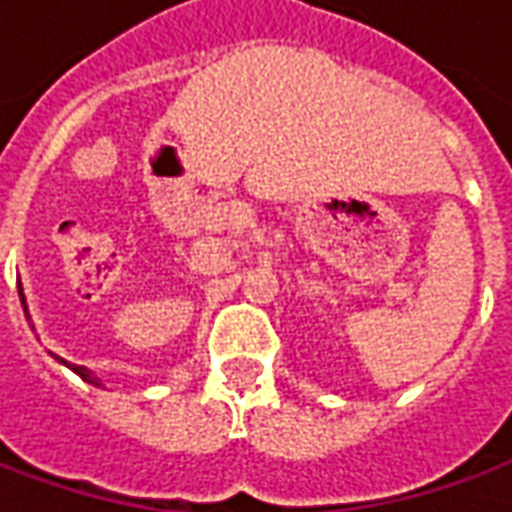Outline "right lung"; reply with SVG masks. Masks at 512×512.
Wrapping results in <instances>:
<instances>
[{
	"label": "right lung",
	"mask_w": 512,
	"mask_h": 512,
	"mask_svg": "<svg viewBox=\"0 0 512 512\" xmlns=\"http://www.w3.org/2000/svg\"><path fill=\"white\" fill-rule=\"evenodd\" d=\"M21 304H24V293H21ZM29 318V315H27ZM62 362H65V359H62ZM65 365H68V362H65ZM73 370V373H76V376H82L84 381H90V384H98V378H93V373H90V370H84V367H79V365H68ZM101 386V384H98Z\"/></svg>",
	"instance_id": "obj_1"
}]
</instances>
